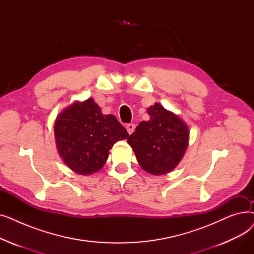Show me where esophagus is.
Masks as SVG:
<instances>
[{
	"label": "esophagus",
	"mask_w": 254,
	"mask_h": 254,
	"mask_svg": "<svg viewBox=\"0 0 254 254\" xmlns=\"http://www.w3.org/2000/svg\"><path fill=\"white\" fill-rule=\"evenodd\" d=\"M126 127H127V130L128 134L131 135L132 132H134L135 128H136V126H135V124H127Z\"/></svg>",
	"instance_id": "esophagus-1"
}]
</instances>
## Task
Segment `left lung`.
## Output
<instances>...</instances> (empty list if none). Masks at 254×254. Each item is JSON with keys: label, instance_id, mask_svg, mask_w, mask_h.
I'll use <instances>...</instances> for the list:
<instances>
[{"label": "left lung", "instance_id": "left-lung-1", "mask_svg": "<svg viewBox=\"0 0 254 254\" xmlns=\"http://www.w3.org/2000/svg\"><path fill=\"white\" fill-rule=\"evenodd\" d=\"M147 112L150 119L139 124L127 143L144 171L164 175L174 170L183 157L189 145V127L158 103L150 106Z\"/></svg>", "mask_w": 254, "mask_h": 254}]
</instances>
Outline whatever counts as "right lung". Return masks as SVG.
<instances>
[{"mask_svg":"<svg viewBox=\"0 0 254 254\" xmlns=\"http://www.w3.org/2000/svg\"><path fill=\"white\" fill-rule=\"evenodd\" d=\"M128 137L112 114L104 115L93 99L75 102L55 122L57 149L64 163L80 175H90L103 168L109 150Z\"/></svg>","mask_w":254,"mask_h":254,"instance_id":"right-lung-1","label":"right lung"}]
</instances>
